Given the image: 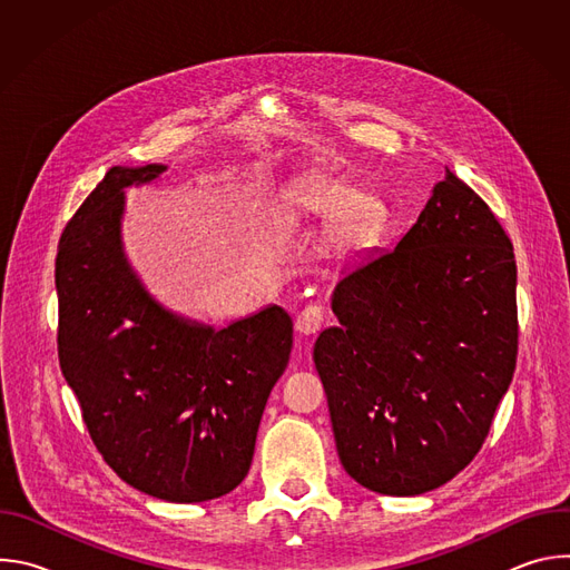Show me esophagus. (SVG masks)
<instances>
[{"instance_id":"esophagus-1","label":"esophagus","mask_w":570,"mask_h":570,"mask_svg":"<svg viewBox=\"0 0 570 570\" xmlns=\"http://www.w3.org/2000/svg\"><path fill=\"white\" fill-rule=\"evenodd\" d=\"M324 306L322 304H308V306H304L299 313H297V317H295V330L299 332V334H304V336H311V334H315V332H320L322 330V324H324Z\"/></svg>"}]
</instances>
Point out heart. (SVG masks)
<instances>
[{"label":"heart","instance_id":"1","mask_svg":"<svg viewBox=\"0 0 570 570\" xmlns=\"http://www.w3.org/2000/svg\"><path fill=\"white\" fill-rule=\"evenodd\" d=\"M293 205L304 216H334L336 232L343 240L363 238L376 220L379 203L358 194L354 185L341 180H313L295 191Z\"/></svg>","mask_w":570,"mask_h":570}]
</instances>
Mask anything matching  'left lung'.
Returning <instances> with one entry per match:
<instances>
[{"label": "left lung", "mask_w": 570, "mask_h": 570, "mask_svg": "<svg viewBox=\"0 0 570 570\" xmlns=\"http://www.w3.org/2000/svg\"><path fill=\"white\" fill-rule=\"evenodd\" d=\"M320 334L338 458L363 487L417 497L458 475L490 433L519 350L512 240L446 169L417 223L336 284Z\"/></svg>", "instance_id": "left-lung-1"}]
</instances>
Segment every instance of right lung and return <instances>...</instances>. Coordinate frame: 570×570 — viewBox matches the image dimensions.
Wrapping results in <instances>:
<instances>
[{"instance_id":"obj_1","label":"right lung","mask_w":570,"mask_h":570,"mask_svg":"<svg viewBox=\"0 0 570 570\" xmlns=\"http://www.w3.org/2000/svg\"><path fill=\"white\" fill-rule=\"evenodd\" d=\"M165 171L112 167L67 223L56 257L58 358L115 473L148 497L203 503L248 475L293 320L273 304L212 330L148 295L121 246L124 189Z\"/></svg>"}]
</instances>
